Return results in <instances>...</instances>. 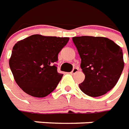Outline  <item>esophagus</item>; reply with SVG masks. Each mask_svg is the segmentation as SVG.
<instances>
[{"label": "esophagus", "instance_id": "1", "mask_svg": "<svg viewBox=\"0 0 129 129\" xmlns=\"http://www.w3.org/2000/svg\"><path fill=\"white\" fill-rule=\"evenodd\" d=\"M78 70H79V69H78V68H76H76H74V69H73V70H72V74H76V73H77V72H78Z\"/></svg>", "mask_w": 129, "mask_h": 129}]
</instances>
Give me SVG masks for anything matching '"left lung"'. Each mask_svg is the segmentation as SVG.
<instances>
[{"mask_svg": "<svg viewBox=\"0 0 129 129\" xmlns=\"http://www.w3.org/2000/svg\"><path fill=\"white\" fill-rule=\"evenodd\" d=\"M81 58L85 76L79 87L85 94L96 97L115 87L124 69L121 47L104 37L82 36L72 38Z\"/></svg>", "mask_w": 129, "mask_h": 129, "instance_id": "obj_1", "label": "left lung"}]
</instances>
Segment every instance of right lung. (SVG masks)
I'll list each match as a JSON object with an SVG mask.
<instances>
[{
    "label": "right lung",
    "mask_w": 129,
    "mask_h": 129,
    "mask_svg": "<svg viewBox=\"0 0 129 129\" xmlns=\"http://www.w3.org/2000/svg\"><path fill=\"white\" fill-rule=\"evenodd\" d=\"M69 40L33 35L15 44L9 64L16 83L25 93L41 98L56 88L63 76L57 72V55Z\"/></svg>",
    "instance_id": "obj_1"
}]
</instances>
